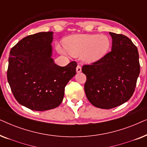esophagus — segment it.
I'll return each mask as SVG.
<instances>
[{
	"instance_id": "1",
	"label": "esophagus",
	"mask_w": 147,
	"mask_h": 147,
	"mask_svg": "<svg viewBox=\"0 0 147 147\" xmlns=\"http://www.w3.org/2000/svg\"><path fill=\"white\" fill-rule=\"evenodd\" d=\"M76 71H77V73H80V72L82 71V67L81 66L78 65L77 67H76Z\"/></svg>"
}]
</instances>
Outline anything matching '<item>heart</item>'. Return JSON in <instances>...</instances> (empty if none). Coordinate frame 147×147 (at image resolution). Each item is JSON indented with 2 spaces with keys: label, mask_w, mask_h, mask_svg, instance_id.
<instances>
[{
  "label": "heart",
  "mask_w": 147,
  "mask_h": 147,
  "mask_svg": "<svg viewBox=\"0 0 147 147\" xmlns=\"http://www.w3.org/2000/svg\"><path fill=\"white\" fill-rule=\"evenodd\" d=\"M65 51L57 46L60 53L67 52L74 57L83 55L84 61L88 63H94L101 59L107 53L110 46V39L106 35H79L65 38L63 41Z\"/></svg>",
  "instance_id": "b5f03b06"
}]
</instances>
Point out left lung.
Segmentation results:
<instances>
[{"instance_id": "8db88e82", "label": "left lung", "mask_w": 147, "mask_h": 147, "mask_svg": "<svg viewBox=\"0 0 147 147\" xmlns=\"http://www.w3.org/2000/svg\"><path fill=\"white\" fill-rule=\"evenodd\" d=\"M111 51L92 65H84V90L90 103L102 109L121 105L131 98L140 74L138 49L122 34L110 32Z\"/></svg>"}]
</instances>
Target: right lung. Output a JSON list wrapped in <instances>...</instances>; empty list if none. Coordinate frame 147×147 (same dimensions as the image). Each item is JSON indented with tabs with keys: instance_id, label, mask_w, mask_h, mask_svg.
<instances>
[{
	"instance_id": "add662e5",
	"label": "right lung",
	"mask_w": 147,
	"mask_h": 147,
	"mask_svg": "<svg viewBox=\"0 0 147 147\" xmlns=\"http://www.w3.org/2000/svg\"><path fill=\"white\" fill-rule=\"evenodd\" d=\"M53 34L40 32L27 36L10 51L8 82L17 101L32 110L45 111L59 106L65 86L76 74V61L65 67L54 63Z\"/></svg>"
}]
</instances>
